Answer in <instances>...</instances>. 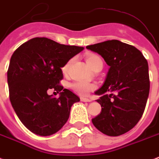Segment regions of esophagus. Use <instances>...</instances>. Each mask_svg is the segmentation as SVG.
Returning a JSON list of instances; mask_svg holds the SVG:
<instances>
[{"instance_id":"esophagus-1","label":"esophagus","mask_w":159,"mask_h":159,"mask_svg":"<svg viewBox=\"0 0 159 159\" xmlns=\"http://www.w3.org/2000/svg\"><path fill=\"white\" fill-rule=\"evenodd\" d=\"M81 101H83V102H91V99H89V98H81Z\"/></svg>"}]
</instances>
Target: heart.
Segmentation results:
<instances>
[{
  "instance_id": "b5f03b06",
  "label": "heart",
  "mask_w": 159,
  "mask_h": 159,
  "mask_svg": "<svg viewBox=\"0 0 159 159\" xmlns=\"http://www.w3.org/2000/svg\"><path fill=\"white\" fill-rule=\"evenodd\" d=\"M72 61H73L72 59H70L62 66L61 70L64 73H66L68 71L70 64L72 63ZM87 63L93 70L98 68L103 67V61L97 55H90L88 56ZM70 88L77 94L82 95V96H87L90 92L95 90L97 86L94 83H88V82H84V81H76V82L70 83Z\"/></svg>"
}]
</instances>
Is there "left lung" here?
I'll return each instance as SVG.
<instances>
[{"instance_id": "left-lung-1", "label": "left lung", "mask_w": 159, "mask_h": 159, "mask_svg": "<svg viewBox=\"0 0 159 159\" xmlns=\"http://www.w3.org/2000/svg\"><path fill=\"white\" fill-rule=\"evenodd\" d=\"M99 54L109 66L103 85L95 93L102 110L92 119L107 136L126 133L142 118L150 90L148 64L136 47L112 39L86 47Z\"/></svg>"}]
</instances>
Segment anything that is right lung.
I'll return each mask as SVG.
<instances>
[{
  "label": "right lung",
  "mask_w": 159,
  "mask_h": 159,
  "mask_svg": "<svg viewBox=\"0 0 159 159\" xmlns=\"http://www.w3.org/2000/svg\"><path fill=\"white\" fill-rule=\"evenodd\" d=\"M83 50L47 38H34L20 45L7 70L9 97L21 122L39 136L55 134L67 121L70 107L80 98L60 83L62 66ZM50 89L59 98L48 94Z\"/></svg>",
  "instance_id": "obj_1"
}]
</instances>
